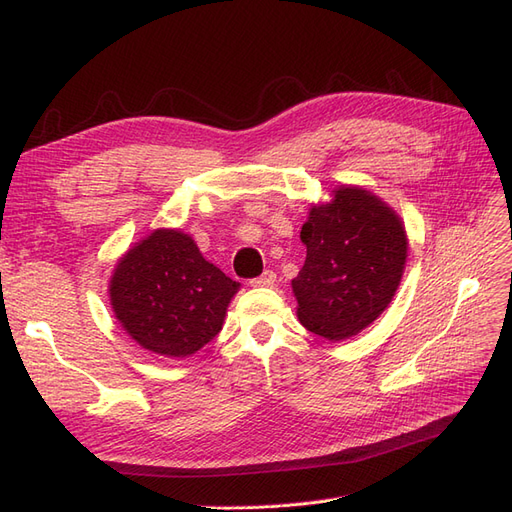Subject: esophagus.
<instances>
[{
	"mask_svg": "<svg viewBox=\"0 0 512 512\" xmlns=\"http://www.w3.org/2000/svg\"><path fill=\"white\" fill-rule=\"evenodd\" d=\"M275 273L273 271H265L262 275H258V277H254V280H250V284L254 286V288H262V286H273L275 284Z\"/></svg>",
	"mask_w": 512,
	"mask_h": 512,
	"instance_id": "34e87169",
	"label": "esophagus"
}]
</instances>
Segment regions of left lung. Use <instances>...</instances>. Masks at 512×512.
I'll list each match as a JSON object with an SVG mask.
<instances>
[{
	"instance_id": "8db88e82",
	"label": "left lung",
	"mask_w": 512,
	"mask_h": 512,
	"mask_svg": "<svg viewBox=\"0 0 512 512\" xmlns=\"http://www.w3.org/2000/svg\"><path fill=\"white\" fill-rule=\"evenodd\" d=\"M305 265L292 280L297 316L331 342L369 327L395 297L408 237L399 215L363 188L333 190L301 228Z\"/></svg>"
}]
</instances>
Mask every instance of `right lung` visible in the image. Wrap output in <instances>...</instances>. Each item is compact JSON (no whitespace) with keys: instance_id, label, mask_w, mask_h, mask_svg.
<instances>
[{"instance_id":"1","label":"right lung","mask_w":512,"mask_h":512,"mask_svg":"<svg viewBox=\"0 0 512 512\" xmlns=\"http://www.w3.org/2000/svg\"><path fill=\"white\" fill-rule=\"evenodd\" d=\"M237 290L239 282L205 260L190 235L160 228L119 260L108 294L138 346L183 359L222 331Z\"/></svg>"}]
</instances>
